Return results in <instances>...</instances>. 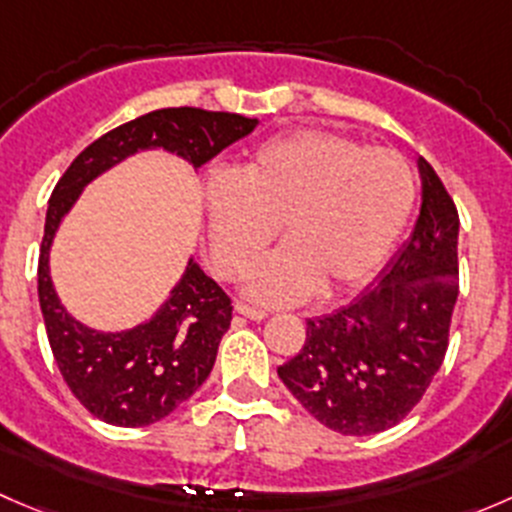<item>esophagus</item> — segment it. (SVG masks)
<instances>
[{
  "label": "esophagus",
  "instance_id": "obj_1",
  "mask_svg": "<svg viewBox=\"0 0 512 512\" xmlns=\"http://www.w3.org/2000/svg\"><path fill=\"white\" fill-rule=\"evenodd\" d=\"M235 312L240 314V317H245V319H252V322H262V319L267 317V312H265V309L247 307V304H242V302H237V304H235Z\"/></svg>",
  "mask_w": 512,
  "mask_h": 512
}]
</instances>
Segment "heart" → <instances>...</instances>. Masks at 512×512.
I'll use <instances>...</instances> for the list:
<instances>
[{
	"mask_svg": "<svg viewBox=\"0 0 512 512\" xmlns=\"http://www.w3.org/2000/svg\"><path fill=\"white\" fill-rule=\"evenodd\" d=\"M416 178L391 148L299 131L260 143L237 173L205 180L210 257L223 277L245 275L277 235L285 245L257 262L245 294L297 304L364 285L386 262L414 210Z\"/></svg>",
	"mask_w": 512,
	"mask_h": 512,
	"instance_id": "1",
	"label": "heart"
}]
</instances>
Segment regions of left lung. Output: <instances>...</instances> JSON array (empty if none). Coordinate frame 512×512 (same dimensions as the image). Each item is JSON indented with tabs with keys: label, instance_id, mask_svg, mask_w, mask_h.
Instances as JSON below:
<instances>
[{
	"label": "left lung",
	"instance_id": "left-lung-1",
	"mask_svg": "<svg viewBox=\"0 0 512 512\" xmlns=\"http://www.w3.org/2000/svg\"><path fill=\"white\" fill-rule=\"evenodd\" d=\"M421 210L409 240L352 304L307 319L302 352L277 369L289 394L344 436L396 426L426 394L448 349L458 299V210L418 158Z\"/></svg>",
	"mask_w": 512,
	"mask_h": 512
}]
</instances>
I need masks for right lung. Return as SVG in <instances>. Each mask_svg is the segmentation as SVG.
I'll list each match as a JSON object with an SVG mask.
<instances>
[{
  "instance_id": "right-lung-1",
  "label": "right lung",
  "mask_w": 512,
  "mask_h": 512,
  "mask_svg": "<svg viewBox=\"0 0 512 512\" xmlns=\"http://www.w3.org/2000/svg\"><path fill=\"white\" fill-rule=\"evenodd\" d=\"M257 118L203 108H160L113 128L76 156L51 193L39 252V304L61 376L76 399L113 426L136 428L165 418L203 386L230 329V299L190 257L183 277L151 319L101 332L71 317L51 282V245L79 195L98 175L138 151H168L203 168L250 136Z\"/></svg>"
}]
</instances>
